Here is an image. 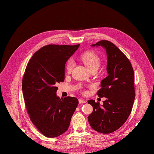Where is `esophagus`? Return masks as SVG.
I'll return each mask as SVG.
<instances>
[{
	"mask_svg": "<svg viewBox=\"0 0 154 154\" xmlns=\"http://www.w3.org/2000/svg\"><path fill=\"white\" fill-rule=\"evenodd\" d=\"M79 103H82V104L86 102L85 100H83V99H79Z\"/></svg>",
	"mask_w": 154,
	"mask_h": 154,
	"instance_id": "1",
	"label": "esophagus"
}]
</instances>
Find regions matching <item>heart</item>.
<instances>
[{"instance_id": "heart-1", "label": "heart", "mask_w": 154, "mask_h": 154, "mask_svg": "<svg viewBox=\"0 0 154 154\" xmlns=\"http://www.w3.org/2000/svg\"><path fill=\"white\" fill-rule=\"evenodd\" d=\"M81 59L86 67L89 70L94 69H98L99 67L100 60L99 56L92 52H87L84 53L81 56ZM74 67V62L70 59L66 65V69L67 72H70Z\"/></svg>"}]
</instances>
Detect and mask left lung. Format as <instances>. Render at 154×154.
<instances>
[{"label":"left lung","instance_id":"8db88e82","mask_svg":"<svg viewBox=\"0 0 154 154\" xmlns=\"http://www.w3.org/2000/svg\"><path fill=\"white\" fill-rule=\"evenodd\" d=\"M91 46L106 50L108 76L102 80L97 92L99 97L106 98L103 104L88 100L93 107L88 120L95 131L109 134L122 126L131 113L135 99L134 70L127 57L110 41L100 40Z\"/></svg>","mask_w":154,"mask_h":154}]
</instances>
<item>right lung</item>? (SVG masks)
I'll list each match as a JSON object with an SVG mask.
<instances>
[{"instance_id": "right-lung-1", "label": "right lung", "mask_w": 154, "mask_h": 154, "mask_svg": "<svg viewBox=\"0 0 154 154\" xmlns=\"http://www.w3.org/2000/svg\"><path fill=\"white\" fill-rule=\"evenodd\" d=\"M79 46H44L27 66L22 85L24 101L32 122L47 137H57L67 131L78 106L75 97L57 95L56 85L64 81L65 65Z\"/></svg>"}]
</instances>
